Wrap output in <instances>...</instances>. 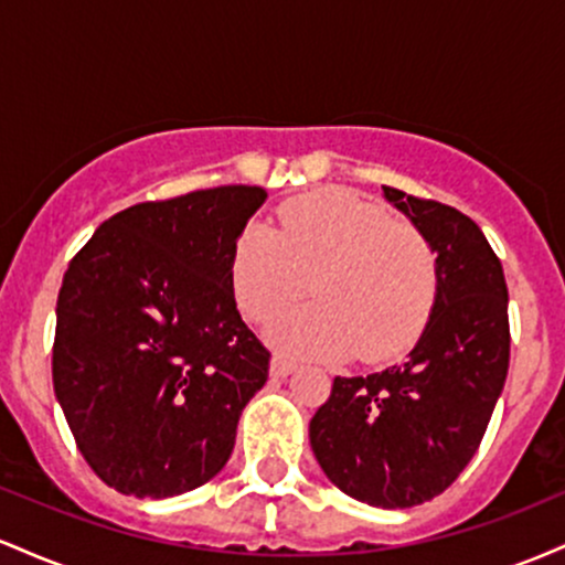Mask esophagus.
<instances>
[{
    "mask_svg": "<svg viewBox=\"0 0 565 565\" xmlns=\"http://www.w3.org/2000/svg\"><path fill=\"white\" fill-rule=\"evenodd\" d=\"M291 372H295V364H291L289 359H284V355H274V361H270V377L281 380V377H289Z\"/></svg>",
    "mask_w": 565,
    "mask_h": 565,
    "instance_id": "34e87169",
    "label": "esophagus"
}]
</instances>
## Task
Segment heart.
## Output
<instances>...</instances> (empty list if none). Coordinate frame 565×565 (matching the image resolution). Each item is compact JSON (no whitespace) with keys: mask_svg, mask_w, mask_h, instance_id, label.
<instances>
[{"mask_svg":"<svg viewBox=\"0 0 565 565\" xmlns=\"http://www.w3.org/2000/svg\"><path fill=\"white\" fill-rule=\"evenodd\" d=\"M268 340L297 359L387 361L417 340L436 300V252L425 233L340 188L281 206L278 233L246 228L233 252V297L268 321Z\"/></svg>","mask_w":565,"mask_h":565,"instance_id":"obj_1","label":"heart"}]
</instances>
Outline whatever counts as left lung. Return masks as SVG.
Here are the masks:
<instances>
[{
    "label": "left lung",
    "mask_w": 565,
    "mask_h": 565,
    "mask_svg": "<svg viewBox=\"0 0 565 565\" xmlns=\"http://www.w3.org/2000/svg\"><path fill=\"white\" fill-rule=\"evenodd\" d=\"M382 193L436 252L430 319L404 364L334 377L308 433L337 489L404 510L449 489L481 446L510 366L508 284L468 215L398 188Z\"/></svg>",
    "instance_id": "8db88e82"
}]
</instances>
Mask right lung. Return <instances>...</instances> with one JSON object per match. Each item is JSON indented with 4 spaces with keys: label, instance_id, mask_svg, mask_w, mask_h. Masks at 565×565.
<instances>
[{
    "label": "right lung",
    "instance_id": "right-lung-1",
    "mask_svg": "<svg viewBox=\"0 0 565 565\" xmlns=\"http://www.w3.org/2000/svg\"><path fill=\"white\" fill-rule=\"evenodd\" d=\"M268 193L220 185L108 217L57 295L53 385L76 446L129 497L215 478L270 353L242 321L233 252Z\"/></svg>",
    "mask_w": 565,
    "mask_h": 565
}]
</instances>
